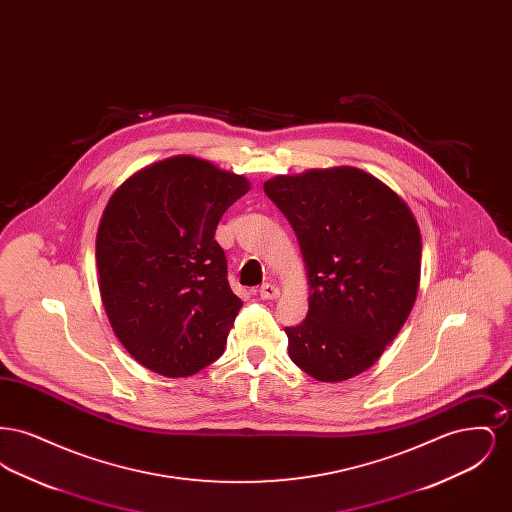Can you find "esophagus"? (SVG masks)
Segmentation results:
<instances>
[{
    "label": "esophagus",
    "instance_id": "34e87169",
    "mask_svg": "<svg viewBox=\"0 0 512 512\" xmlns=\"http://www.w3.org/2000/svg\"><path fill=\"white\" fill-rule=\"evenodd\" d=\"M259 295L263 297V299H276L278 295H280V290H278V286H274V284H263L261 288H259Z\"/></svg>",
    "mask_w": 512,
    "mask_h": 512
}]
</instances>
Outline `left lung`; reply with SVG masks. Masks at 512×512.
<instances>
[{
    "label": "left lung",
    "mask_w": 512,
    "mask_h": 512,
    "mask_svg": "<svg viewBox=\"0 0 512 512\" xmlns=\"http://www.w3.org/2000/svg\"><path fill=\"white\" fill-rule=\"evenodd\" d=\"M263 188L290 220L309 276L307 318L286 328L290 359L320 382L349 380L380 359L413 309L418 224L355 167L274 176Z\"/></svg>",
    "instance_id": "8db88e82"
}]
</instances>
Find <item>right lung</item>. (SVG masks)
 I'll return each instance as SVG.
<instances>
[{
	"mask_svg": "<svg viewBox=\"0 0 512 512\" xmlns=\"http://www.w3.org/2000/svg\"><path fill=\"white\" fill-rule=\"evenodd\" d=\"M249 182L178 155L111 195L96 238L99 293L115 336L149 370L184 378L217 361L242 299L215 240Z\"/></svg>",
	"mask_w": 512,
	"mask_h": 512,
	"instance_id": "1",
	"label": "right lung"
}]
</instances>
